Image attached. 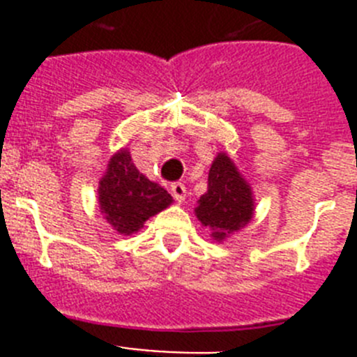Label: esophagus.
Returning a JSON list of instances; mask_svg holds the SVG:
<instances>
[{
	"instance_id": "esophagus-1",
	"label": "esophagus",
	"mask_w": 357,
	"mask_h": 357,
	"mask_svg": "<svg viewBox=\"0 0 357 357\" xmlns=\"http://www.w3.org/2000/svg\"><path fill=\"white\" fill-rule=\"evenodd\" d=\"M172 195L176 202H184L185 200V185L182 182H175L172 184Z\"/></svg>"
}]
</instances>
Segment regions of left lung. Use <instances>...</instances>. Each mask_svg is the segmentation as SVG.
<instances>
[{"label": "left lung", "instance_id": "left-lung-1", "mask_svg": "<svg viewBox=\"0 0 357 357\" xmlns=\"http://www.w3.org/2000/svg\"><path fill=\"white\" fill-rule=\"evenodd\" d=\"M197 204L195 214L198 222L211 229V236L218 243L239 232L254 218L252 185L225 151L214 157L209 169V189Z\"/></svg>", "mask_w": 357, "mask_h": 357}]
</instances>
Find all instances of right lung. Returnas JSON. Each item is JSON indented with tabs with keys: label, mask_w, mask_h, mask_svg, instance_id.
Wrapping results in <instances>:
<instances>
[{
	"label": "right lung",
	"mask_w": 357,
	"mask_h": 357,
	"mask_svg": "<svg viewBox=\"0 0 357 357\" xmlns=\"http://www.w3.org/2000/svg\"><path fill=\"white\" fill-rule=\"evenodd\" d=\"M173 204L172 195L135 168L130 151L121 148L110 157L98 184V206L112 229L123 236L139 232L148 218Z\"/></svg>",
	"instance_id": "right-lung-1"
}]
</instances>
